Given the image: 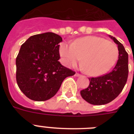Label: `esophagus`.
<instances>
[{"mask_svg":"<svg viewBox=\"0 0 134 134\" xmlns=\"http://www.w3.org/2000/svg\"><path fill=\"white\" fill-rule=\"evenodd\" d=\"M81 76V75H80V74H79V73H76L75 74V76H77L78 77V76Z\"/></svg>","mask_w":134,"mask_h":134,"instance_id":"esophagus-1","label":"esophagus"}]
</instances>
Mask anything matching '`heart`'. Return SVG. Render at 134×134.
Segmentation results:
<instances>
[{"label": "heart", "mask_w": 134, "mask_h": 134, "mask_svg": "<svg viewBox=\"0 0 134 134\" xmlns=\"http://www.w3.org/2000/svg\"><path fill=\"white\" fill-rule=\"evenodd\" d=\"M60 54L65 66L72 67L81 60L82 68L87 74L98 76L107 73L116 63L119 49L114 43L97 36L76 40L72 44L63 42Z\"/></svg>", "instance_id": "b5f03b06"}]
</instances>
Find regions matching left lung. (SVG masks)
<instances>
[{"instance_id": "1", "label": "left lung", "mask_w": 134, "mask_h": 134, "mask_svg": "<svg viewBox=\"0 0 134 134\" xmlns=\"http://www.w3.org/2000/svg\"><path fill=\"white\" fill-rule=\"evenodd\" d=\"M118 45L119 57L111 72L101 76L89 78V86L80 91L86 101L95 105H105L114 100L122 91L128 76V54L124 46L114 37L109 35Z\"/></svg>"}]
</instances>
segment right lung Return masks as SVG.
I'll return each mask as SVG.
<instances>
[{"instance_id": "add662e5", "label": "right lung", "mask_w": 134, "mask_h": 134, "mask_svg": "<svg viewBox=\"0 0 134 134\" xmlns=\"http://www.w3.org/2000/svg\"><path fill=\"white\" fill-rule=\"evenodd\" d=\"M60 35L48 32L32 35L21 46L16 58V79L20 90L31 100L53 97L63 80L75 72L62 66L58 44Z\"/></svg>"}]
</instances>
